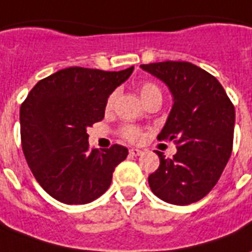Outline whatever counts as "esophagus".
Returning <instances> with one entry per match:
<instances>
[{"label": "esophagus", "instance_id": "obj_1", "mask_svg": "<svg viewBox=\"0 0 252 252\" xmlns=\"http://www.w3.org/2000/svg\"><path fill=\"white\" fill-rule=\"evenodd\" d=\"M129 155L131 156H140L141 151L137 150V148H132V150H129Z\"/></svg>", "mask_w": 252, "mask_h": 252}]
</instances>
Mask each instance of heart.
<instances>
[{
	"instance_id": "b5f03b06",
	"label": "heart",
	"mask_w": 252,
	"mask_h": 252,
	"mask_svg": "<svg viewBox=\"0 0 252 252\" xmlns=\"http://www.w3.org/2000/svg\"><path fill=\"white\" fill-rule=\"evenodd\" d=\"M158 92L160 93V91L155 84L144 83L140 87V96L143 100H144L145 97H148V96L152 94V93H158ZM113 101H115V94H111V96L108 97L107 102H105V109H107V111L112 109V107H113ZM120 133L124 139L132 141V143L140 141L141 137H143V132H141L140 129L135 126H124L123 128H121Z\"/></svg>"
}]
</instances>
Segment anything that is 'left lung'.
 Here are the masks:
<instances>
[{
    "label": "left lung",
    "instance_id": "8db88e82",
    "mask_svg": "<svg viewBox=\"0 0 252 252\" xmlns=\"http://www.w3.org/2000/svg\"><path fill=\"white\" fill-rule=\"evenodd\" d=\"M161 80L173 104L159 140H173L178 152L160 159L148 178L152 192L161 200L187 206L215 187L228 161L234 141L235 108L218 80L204 69L186 61L140 65Z\"/></svg>",
    "mask_w": 252,
    "mask_h": 252
}]
</instances>
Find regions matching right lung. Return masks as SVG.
Returning <instances> with one entry per match:
<instances>
[{"mask_svg":"<svg viewBox=\"0 0 252 252\" xmlns=\"http://www.w3.org/2000/svg\"><path fill=\"white\" fill-rule=\"evenodd\" d=\"M133 72L61 69L40 80L20 109L21 144L41 187L65 204H87L101 196L128 150L115 144L91 150L88 126L101 121L109 94Z\"/></svg>","mask_w":252,"mask_h":252,"instance_id":"obj_1","label":"right lung"}]
</instances>
